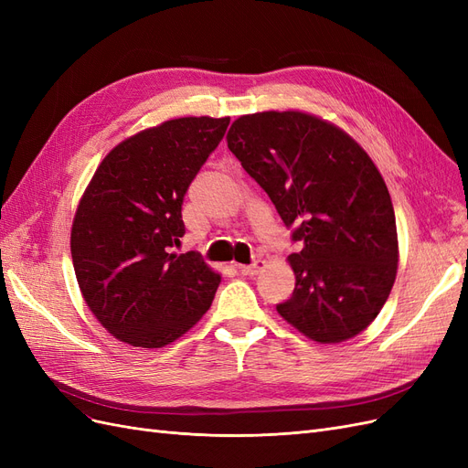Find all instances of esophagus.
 <instances>
[{"label": "esophagus", "instance_id": "34e87169", "mask_svg": "<svg viewBox=\"0 0 468 468\" xmlns=\"http://www.w3.org/2000/svg\"><path fill=\"white\" fill-rule=\"evenodd\" d=\"M263 265H265V261H261V260H258V261H253L251 265H236L238 267V271L242 273V275H248V277H253V275H258L261 269H263Z\"/></svg>", "mask_w": 468, "mask_h": 468}]
</instances>
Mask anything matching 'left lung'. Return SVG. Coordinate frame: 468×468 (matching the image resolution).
Wrapping results in <instances>:
<instances>
[{"label": "left lung", "mask_w": 468, "mask_h": 468, "mask_svg": "<svg viewBox=\"0 0 468 468\" xmlns=\"http://www.w3.org/2000/svg\"><path fill=\"white\" fill-rule=\"evenodd\" d=\"M230 152L273 201L292 239L294 292L277 313L318 344L371 325L399 269V234L387 183L356 138L304 111L238 117Z\"/></svg>", "instance_id": "left-lung-1"}]
</instances>
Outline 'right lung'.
Here are the masks:
<instances>
[{
  "label": "right lung",
  "instance_id": "right-lung-1",
  "mask_svg": "<svg viewBox=\"0 0 468 468\" xmlns=\"http://www.w3.org/2000/svg\"><path fill=\"white\" fill-rule=\"evenodd\" d=\"M230 117H179L124 138L97 165L69 234L83 301L119 342L155 349L199 322L220 273L176 253L189 183Z\"/></svg>",
  "mask_w": 468,
  "mask_h": 468
}]
</instances>
